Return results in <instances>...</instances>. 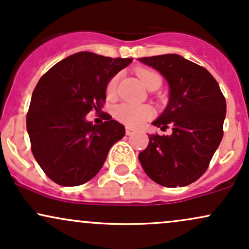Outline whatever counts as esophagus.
<instances>
[{
  "label": "esophagus",
  "instance_id": "esophagus-1",
  "mask_svg": "<svg viewBox=\"0 0 249 249\" xmlns=\"http://www.w3.org/2000/svg\"><path fill=\"white\" fill-rule=\"evenodd\" d=\"M134 133H135V130L132 129V128H125V134H127L128 136H129V135H133Z\"/></svg>",
  "mask_w": 249,
  "mask_h": 249
}]
</instances>
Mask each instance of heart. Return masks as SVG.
<instances>
[{"label": "heart", "mask_w": 249, "mask_h": 249, "mask_svg": "<svg viewBox=\"0 0 249 249\" xmlns=\"http://www.w3.org/2000/svg\"><path fill=\"white\" fill-rule=\"evenodd\" d=\"M136 75L139 76L142 85L147 89H158L162 85V77L158 71L148 68H139L136 69ZM117 82H119V75H114L111 79L108 81L107 87H106V93L109 97H113L116 94ZM114 115L117 121L124 124L128 127H140L144 122L148 121L153 116L152 107L147 105H136V103H121L114 110Z\"/></svg>", "instance_id": "obj_1"}]
</instances>
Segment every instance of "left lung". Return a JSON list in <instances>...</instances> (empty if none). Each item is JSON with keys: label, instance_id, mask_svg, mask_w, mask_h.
Returning <instances> with one entry per match:
<instances>
[{"label": "left lung", "instance_id": "left-lung-1", "mask_svg": "<svg viewBox=\"0 0 249 249\" xmlns=\"http://www.w3.org/2000/svg\"><path fill=\"white\" fill-rule=\"evenodd\" d=\"M168 81L169 103L153 124L170 135H149L139 154L146 174L159 185L183 187L195 182L209 166L223 136L226 99L207 69L177 54L141 57Z\"/></svg>", "mask_w": 249, "mask_h": 249}]
</instances>
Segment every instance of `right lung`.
Listing matches in <instances>:
<instances>
[{
    "label": "right lung",
    "instance_id": "right-lung-1",
    "mask_svg": "<svg viewBox=\"0 0 249 249\" xmlns=\"http://www.w3.org/2000/svg\"><path fill=\"white\" fill-rule=\"evenodd\" d=\"M133 58H111L89 52L71 55L37 82L27 113L30 148L44 174L60 186H80L99 173L124 127L102 111L101 124L86 121L100 113L106 87Z\"/></svg>",
    "mask_w": 249,
    "mask_h": 249
}]
</instances>
